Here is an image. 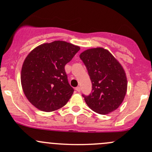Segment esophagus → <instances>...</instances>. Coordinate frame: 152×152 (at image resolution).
<instances>
[{"label":"esophagus","mask_w":152,"mask_h":152,"mask_svg":"<svg viewBox=\"0 0 152 152\" xmlns=\"http://www.w3.org/2000/svg\"><path fill=\"white\" fill-rule=\"evenodd\" d=\"M76 90L78 92H80V91H81V87H80V86H77V87L76 88Z\"/></svg>","instance_id":"1"}]
</instances>
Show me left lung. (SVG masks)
<instances>
[{
    "instance_id": "obj_1",
    "label": "left lung",
    "mask_w": 152,
    "mask_h": 152,
    "mask_svg": "<svg viewBox=\"0 0 152 152\" xmlns=\"http://www.w3.org/2000/svg\"><path fill=\"white\" fill-rule=\"evenodd\" d=\"M79 57L86 66L92 84L91 94L82 95L86 104L101 115L115 110L127 91V78L121 63L102 48L86 50Z\"/></svg>"
}]
</instances>
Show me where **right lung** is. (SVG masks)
I'll list each match as a JSON object with an SVG mask.
<instances>
[{
	"label": "right lung",
	"mask_w": 152,
	"mask_h": 152,
	"mask_svg": "<svg viewBox=\"0 0 152 152\" xmlns=\"http://www.w3.org/2000/svg\"><path fill=\"white\" fill-rule=\"evenodd\" d=\"M80 50L65 41L45 43L25 58L21 73L23 91L31 104L44 112L63 107L73 93L65 66Z\"/></svg>",
	"instance_id": "right-lung-1"
}]
</instances>
